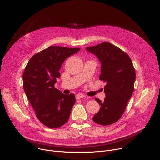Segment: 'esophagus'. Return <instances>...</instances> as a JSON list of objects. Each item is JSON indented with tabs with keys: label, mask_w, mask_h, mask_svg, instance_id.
Returning a JSON list of instances; mask_svg holds the SVG:
<instances>
[{
	"label": "esophagus",
	"mask_w": 160,
	"mask_h": 160,
	"mask_svg": "<svg viewBox=\"0 0 160 160\" xmlns=\"http://www.w3.org/2000/svg\"><path fill=\"white\" fill-rule=\"evenodd\" d=\"M84 97H85V96L84 94H78L76 96V99H80V98H84Z\"/></svg>",
	"instance_id": "obj_1"
}]
</instances>
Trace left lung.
I'll return each instance as SVG.
<instances>
[{
	"label": "left lung",
	"instance_id": "left-lung-1",
	"mask_svg": "<svg viewBox=\"0 0 160 160\" xmlns=\"http://www.w3.org/2000/svg\"><path fill=\"white\" fill-rule=\"evenodd\" d=\"M86 49L101 63L99 79L106 82L104 101L95 98L100 105L92 120L100 125H109L122 117L134 90L135 71L129 56L110 43L104 42Z\"/></svg>",
	"mask_w": 160,
	"mask_h": 160
}]
</instances>
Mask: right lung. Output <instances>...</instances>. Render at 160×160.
<instances>
[{
	"instance_id": "1",
	"label": "right lung",
	"mask_w": 160,
	"mask_h": 160,
	"mask_svg": "<svg viewBox=\"0 0 160 160\" xmlns=\"http://www.w3.org/2000/svg\"><path fill=\"white\" fill-rule=\"evenodd\" d=\"M78 51L80 48L50 46L32 56L25 67V92L36 117L49 128L64 125L76 102L74 94H63L54 84L61 76L59 70L63 62Z\"/></svg>"
}]
</instances>
